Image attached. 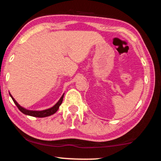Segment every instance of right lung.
Listing matches in <instances>:
<instances>
[{
    "label": "right lung",
    "mask_w": 161,
    "mask_h": 161,
    "mask_svg": "<svg viewBox=\"0 0 161 161\" xmlns=\"http://www.w3.org/2000/svg\"><path fill=\"white\" fill-rule=\"evenodd\" d=\"M9 94H10V96L11 97L14 103L16 104L17 108H19V109L21 112V113H23L25 114H26V115H30V116L36 117H45L50 116V115H52V114H54L58 110L59 106L62 104V101H63V98H64V94L62 96V97L59 99V100H58L57 103V104H56L55 105H53L52 108H48L47 109H44V110H42V111H35V110H29V109H26L24 108H23V107H21L20 104H19V103H18L15 100V99L13 97L11 93H9Z\"/></svg>",
    "instance_id": "add662e5"
}]
</instances>
